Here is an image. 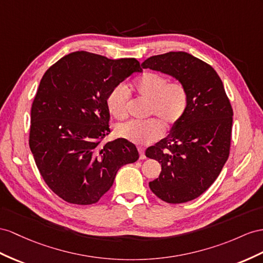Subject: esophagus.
I'll list each match as a JSON object with an SVG mask.
<instances>
[{"mask_svg": "<svg viewBox=\"0 0 263 263\" xmlns=\"http://www.w3.org/2000/svg\"><path fill=\"white\" fill-rule=\"evenodd\" d=\"M138 150H139V153H140V159L144 160L146 157H145V153H144L143 147H138Z\"/></svg>", "mask_w": 263, "mask_h": 263, "instance_id": "obj_1", "label": "esophagus"}]
</instances>
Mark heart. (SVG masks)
Segmentation results:
<instances>
[{
	"label": "heart",
	"mask_w": 263,
	"mask_h": 263,
	"mask_svg": "<svg viewBox=\"0 0 263 263\" xmlns=\"http://www.w3.org/2000/svg\"><path fill=\"white\" fill-rule=\"evenodd\" d=\"M132 91L138 97L149 101L147 116L156 117L146 121H127L117 125V136L146 144L158 140L162 134V126L169 130L183 118L189 105V92L181 81H170L164 74L144 72L131 84ZM130 93L124 85H117L106 97V106L110 114L118 120L127 117Z\"/></svg>",
	"instance_id": "obj_1"
}]
</instances>
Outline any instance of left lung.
<instances>
[{
  "label": "left lung",
  "instance_id": "1",
  "mask_svg": "<svg viewBox=\"0 0 263 263\" xmlns=\"http://www.w3.org/2000/svg\"><path fill=\"white\" fill-rule=\"evenodd\" d=\"M143 69L170 74L183 82L189 105L169 137L147 147L161 173L149 186L167 203H183L206 191L230 154L233 110L223 83L211 65L186 52L154 55Z\"/></svg>",
  "mask_w": 263,
  "mask_h": 263
}]
</instances>
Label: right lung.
<instances>
[{
	"mask_svg": "<svg viewBox=\"0 0 263 263\" xmlns=\"http://www.w3.org/2000/svg\"><path fill=\"white\" fill-rule=\"evenodd\" d=\"M138 60H111L85 51L50 66L31 107L29 144L45 183L72 204H93L110 190L122 165L139 159L136 145L111 132L106 97L133 73Z\"/></svg>",
	"mask_w": 263,
	"mask_h": 263,
	"instance_id": "obj_1",
	"label": "right lung"
}]
</instances>
